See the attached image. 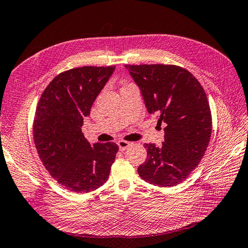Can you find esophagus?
Masks as SVG:
<instances>
[{"mask_svg": "<svg viewBox=\"0 0 248 248\" xmlns=\"http://www.w3.org/2000/svg\"><path fill=\"white\" fill-rule=\"evenodd\" d=\"M118 146H119L121 151H124L130 146V142L125 141V140H120V141H118Z\"/></svg>", "mask_w": 248, "mask_h": 248, "instance_id": "1", "label": "esophagus"}]
</instances>
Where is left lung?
Returning a JSON list of instances; mask_svg holds the SVG:
<instances>
[{"mask_svg": "<svg viewBox=\"0 0 248 248\" xmlns=\"http://www.w3.org/2000/svg\"><path fill=\"white\" fill-rule=\"evenodd\" d=\"M141 91L149 113L165 123L162 146L146 143L147 160L138 167L141 179L172 186L188 177L204 156L212 135L206 94L192 73L174 64H126Z\"/></svg>", "mask_w": 248, "mask_h": 248, "instance_id": "left-lung-1", "label": "left lung"}]
</instances>
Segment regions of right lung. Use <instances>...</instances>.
Instances as JSON below:
<instances>
[{
	"label": "right lung",
	"mask_w": 248,
	"mask_h": 248,
	"mask_svg": "<svg viewBox=\"0 0 248 248\" xmlns=\"http://www.w3.org/2000/svg\"><path fill=\"white\" fill-rule=\"evenodd\" d=\"M115 69L81 67L54 78L36 106L33 138L37 154L59 185L87 193L108 180L119 151L114 142L91 144L82 133L83 119Z\"/></svg>",
	"instance_id": "1"
}]
</instances>
